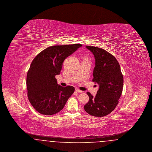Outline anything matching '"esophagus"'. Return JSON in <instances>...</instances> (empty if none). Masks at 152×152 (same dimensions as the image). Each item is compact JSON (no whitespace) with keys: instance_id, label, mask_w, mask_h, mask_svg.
I'll use <instances>...</instances> for the list:
<instances>
[{"instance_id":"obj_1","label":"esophagus","mask_w":152,"mask_h":152,"mask_svg":"<svg viewBox=\"0 0 152 152\" xmlns=\"http://www.w3.org/2000/svg\"><path fill=\"white\" fill-rule=\"evenodd\" d=\"M75 91H76V92H79V93H82V92H83V91H82L80 90L79 88H76V89H75Z\"/></svg>"}]
</instances>
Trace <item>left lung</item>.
Returning <instances> with one entry per match:
<instances>
[{"label":"left lung","mask_w":152,"mask_h":152,"mask_svg":"<svg viewBox=\"0 0 152 152\" xmlns=\"http://www.w3.org/2000/svg\"><path fill=\"white\" fill-rule=\"evenodd\" d=\"M86 48L94 55L92 81L99 85V89L94 97L87 92L89 100L84 109L91 116L104 117L111 113L118 103L123 92V74L118 62L108 52L93 46Z\"/></svg>","instance_id":"obj_1"}]
</instances>
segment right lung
<instances>
[{"label":"right lung","mask_w":152,"mask_h":152,"mask_svg":"<svg viewBox=\"0 0 152 152\" xmlns=\"http://www.w3.org/2000/svg\"><path fill=\"white\" fill-rule=\"evenodd\" d=\"M81 46L80 44L51 46L32 60L27 75V95L39 113L44 115L57 113L73 94L74 87L60 86L55 76L60 74L65 58Z\"/></svg>","instance_id":"right-lung-1"}]
</instances>
